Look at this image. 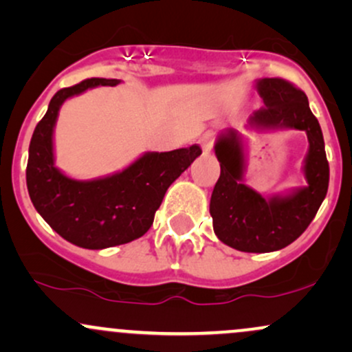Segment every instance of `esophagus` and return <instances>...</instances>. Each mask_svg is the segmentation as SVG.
<instances>
[{
	"label": "esophagus",
	"mask_w": 352,
	"mask_h": 352,
	"mask_svg": "<svg viewBox=\"0 0 352 352\" xmlns=\"http://www.w3.org/2000/svg\"><path fill=\"white\" fill-rule=\"evenodd\" d=\"M199 144H200L201 151H204V152H210V151H212V147H213V135H212V134H205V135L201 137V139L199 140Z\"/></svg>",
	"instance_id": "esophagus-1"
}]
</instances>
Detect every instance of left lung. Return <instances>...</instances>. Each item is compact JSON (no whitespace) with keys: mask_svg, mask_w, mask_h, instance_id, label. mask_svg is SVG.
<instances>
[{"mask_svg":"<svg viewBox=\"0 0 352 352\" xmlns=\"http://www.w3.org/2000/svg\"><path fill=\"white\" fill-rule=\"evenodd\" d=\"M254 89L265 107L253 112L246 131L274 132L305 131L308 152L302 160L306 185L265 197L245 184L246 137L235 129L220 132L215 155L220 162V179L210 199V215L218 240L238 252H278L308 228L321 207L329 184V165L324 139L306 94L288 80L265 78L254 80Z\"/></svg>","mask_w":352,"mask_h":352,"instance_id":"8db88e82","label":"left lung"}]
</instances>
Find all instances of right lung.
Segmentation results:
<instances>
[{
	"label": "right lung",
	"mask_w": 352,
	"mask_h": 352,
	"mask_svg": "<svg viewBox=\"0 0 352 352\" xmlns=\"http://www.w3.org/2000/svg\"><path fill=\"white\" fill-rule=\"evenodd\" d=\"M119 79L92 78L60 89L31 137L26 184L36 212L58 235L86 250H104L140 238L152 227L165 192L200 155L199 145L144 152L122 170L78 180L56 167L54 127L67 99Z\"/></svg>",
	"instance_id": "right-lung-1"
}]
</instances>
